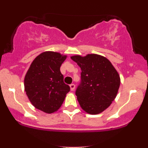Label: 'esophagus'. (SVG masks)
I'll list each match as a JSON object with an SVG mask.
<instances>
[{"mask_svg":"<svg viewBox=\"0 0 148 148\" xmlns=\"http://www.w3.org/2000/svg\"><path fill=\"white\" fill-rule=\"evenodd\" d=\"M70 89L72 91H74V89H75V85L74 84H71L70 85Z\"/></svg>","mask_w":148,"mask_h":148,"instance_id":"1","label":"esophagus"}]
</instances>
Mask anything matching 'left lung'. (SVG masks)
<instances>
[{"label": "left lung", "instance_id": "left-lung-1", "mask_svg": "<svg viewBox=\"0 0 148 148\" xmlns=\"http://www.w3.org/2000/svg\"><path fill=\"white\" fill-rule=\"evenodd\" d=\"M71 58L81 69V83L76 90L80 106L89 114H99L116 97L120 84L118 72L106 58L97 54Z\"/></svg>", "mask_w": 148, "mask_h": 148}]
</instances>
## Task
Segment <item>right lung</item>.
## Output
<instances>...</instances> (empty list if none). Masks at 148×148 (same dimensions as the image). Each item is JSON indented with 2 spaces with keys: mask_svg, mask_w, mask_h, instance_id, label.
<instances>
[{
  "mask_svg": "<svg viewBox=\"0 0 148 148\" xmlns=\"http://www.w3.org/2000/svg\"><path fill=\"white\" fill-rule=\"evenodd\" d=\"M66 58L57 52L42 53L33 61L25 76L24 88L28 99L45 113L57 111L70 90L60 70Z\"/></svg>",
  "mask_w": 148,
  "mask_h": 148,
  "instance_id": "right-lung-1",
  "label": "right lung"
}]
</instances>
